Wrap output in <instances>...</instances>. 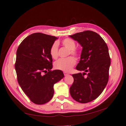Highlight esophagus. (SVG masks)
<instances>
[{"mask_svg": "<svg viewBox=\"0 0 126 126\" xmlns=\"http://www.w3.org/2000/svg\"><path fill=\"white\" fill-rule=\"evenodd\" d=\"M63 74H64V76H66V75H69V73L66 71H64Z\"/></svg>", "mask_w": 126, "mask_h": 126, "instance_id": "obj_1", "label": "esophagus"}]
</instances>
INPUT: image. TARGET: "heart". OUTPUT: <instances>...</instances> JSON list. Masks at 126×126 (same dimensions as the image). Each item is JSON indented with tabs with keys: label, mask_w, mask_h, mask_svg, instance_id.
<instances>
[{
	"label": "heart",
	"mask_w": 126,
	"mask_h": 126,
	"mask_svg": "<svg viewBox=\"0 0 126 126\" xmlns=\"http://www.w3.org/2000/svg\"><path fill=\"white\" fill-rule=\"evenodd\" d=\"M62 44L66 49L69 50V54L70 53L71 55L75 56L78 55V51L75 49L76 43L74 40L69 38H65L62 41ZM58 50V45L57 42L53 43L50 49V54L52 58L56 59L57 58ZM76 62L75 59L73 57H69L65 59L61 58L55 62L54 66L58 70L68 72L70 71L73 66L75 65Z\"/></svg>",
	"instance_id": "heart-1"
}]
</instances>
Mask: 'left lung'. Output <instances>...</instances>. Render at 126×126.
<instances>
[{"label":"left lung","mask_w":126,"mask_h":126,"mask_svg":"<svg viewBox=\"0 0 126 126\" xmlns=\"http://www.w3.org/2000/svg\"><path fill=\"white\" fill-rule=\"evenodd\" d=\"M70 37L83 47L76 68L84 71L72 75L74 80L70 93L77 102L88 103L98 97L107 84L110 65L108 48L103 38L92 31H85Z\"/></svg>","instance_id":"1"}]
</instances>
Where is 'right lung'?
<instances>
[{"label": "right lung", "instance_id": "obj_1", "mask_svg": "<svg viewBox=\"0 0 126 126\" xmlns=\"http://www.w3.org/2000/svg\"><path fill=\"white\" fill-rule=\"evenodd\" d=\"M57 38L34 33L26 37L17 50L15 69L18 82L30 100L37 104L48 102L54 93L53 85L64 77L61 70H51L50 49Z\"/></svg>", "mask_w": 126, "mask_h": 126}]
</instances>
